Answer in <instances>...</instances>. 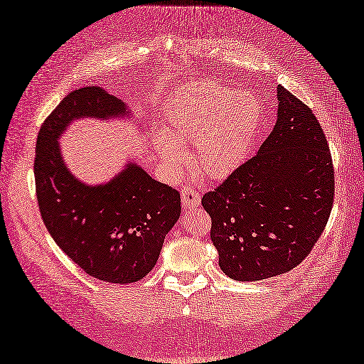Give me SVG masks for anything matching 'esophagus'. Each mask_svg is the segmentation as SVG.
<instances>
[{"label":"esophagus","mask_w":364,"mask_h":364,"mask_svg":"<svg viewBox=\"0 0 364 364\" xmlns=\"http://www.w3.org/2000/svg\"><path fill=\"white\" fill-rule=\"evenodd\" d=\"M181 199H182V205L185 207V209H193V207H198L199 204H201V196L198 195V191L193 187L182 188Z\"/></svg>","instance_id":"obj_1"}]
</instances>
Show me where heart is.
Returning a JSON list of instances; mask_svg holds the SVG:
<instances>
[{
  "label": "heart",
  "mask_w": 364,
  "mask_h": 364,
  "mask_svg": "<svg viewBox=\"0 0 364 364\" xmlns=\"http://www.w3.org/2000/svg\"><path fill=\"white\" fill-rule=\"evenodd\" d=\"M261 124L253 95L220 83H195L176 94L166 111L165 133L154 141L161 161H185L179 143H193L196 168L210 179H225L247 159Z\"/></svg>",
  "instance_id": "heart-1"
}]
</instances>
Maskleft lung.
I'll return each mask as SVG.
<instances>
[{"instance_id":"1","label":"left lung","mask_w":364,"mask_h":364,"mask_svg":"<svg viewBox=\"0 0 364 364\" xmlns=\"http://www.w3.org/2000/svg\"><path fill=\"white\" fill-rule=\"evenodd\" d=\"M277 124L257 154L203 196L220 269L259 281L295 269L323 232L335 169L321 124L278 86Z\"/></svg>"}]
</instances>
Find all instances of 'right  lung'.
<instances>
[{
    "label": "right lung",
    "mask_w": 364,
    "mask_h": 364,
    "mask_svg": "<svg viewBox=\"0 0 364 364\" xmlns=\"http://www.w3.org/2000/svg\"><path fill=\"white\" fill-rule=\"evenodd\" d=\"M127 111L100 86L75 89L43 121L34 160L37 204L50 235L87 275L117 284L139 281L157 264L181 217L179 191L135 161L107 183H83L65 166L58 138L75 119L107 121Z\"/></svg>",
    "instance_id": "add662e5"
}]
</instances>
